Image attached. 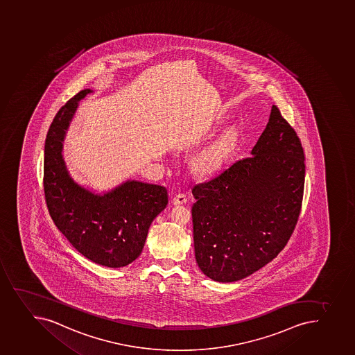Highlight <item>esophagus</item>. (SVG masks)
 <instances>
[{
	"label": "esophagus",
	"mask_w": 355,
	"mask_h": 355,
	"mask_svg": "<svg viewBox=\"0 0 355 355\" xmlns=\"http://www.w3.org/2000/svg\"><path fill=\"white\" fill-rule=\"evenodd\" d=\"M187 201V198H186L185 194L184 193H178L175 198H173V203L175 206H179V205H184Z\"/></svg>",
	"instance_id": "obj_1"
}]
</instances>
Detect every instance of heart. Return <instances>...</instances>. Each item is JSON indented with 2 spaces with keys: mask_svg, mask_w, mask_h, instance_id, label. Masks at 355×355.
I'll return each instance as SVG.
<instances>
[{
  "mask_svg": "<svg viewBox=\"0 0 355 355\" xmlns=\"http://www.w3.org/2000/svg\"><path fill=\"white\" fill-rule=\"evenodd\" d=\"M236 144V130L227 128L196 154L193 161L194 169L206 176L217 173L232 154Z\"/></svg>",
  "mask_w": 355,
  "mask_h": 355,
  "instance_id": "1",
  "label": "heart"
}]
</instances>
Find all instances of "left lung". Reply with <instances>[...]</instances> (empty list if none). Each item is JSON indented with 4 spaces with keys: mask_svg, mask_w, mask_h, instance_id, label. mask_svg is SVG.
<instances>
[{
    "mask_svg": "<svg viewBox=\"0 0 355 355\" xmlns=\"http://www.w3.org/2000/svg\"><path fill=\"white\" fill-rule=\"evenodd\" d=\"M300 139L276 105L250 156L193 187L196 263L232 283L277 257L292 236L304 196Z\"/></svg>",
    "mask_w": 355,
    "mask_h": 355,
    "instance_id": "obj_1",
    "label": "left lung"
}]
</instances>
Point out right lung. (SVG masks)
<instances>
[{"instance_id": "obj_1", "label": "right lung", "mask_w": 355, "mask_h": 355, "mask_svg": "<svg viewBox=\"0 0 355 355\" xmlns=\"http://www.w3.org/2000/svg\"><path fill=\"white\" fill-rule=\"evenodd\" d=\"M86 88L55 116L44 144V189L55 225L76 250L100 266L125 267L141 254L153 220L168 205L166 187L126 180L103 194L79 185L69 173L63 141Z\"/></svg>"}]
</instances>
